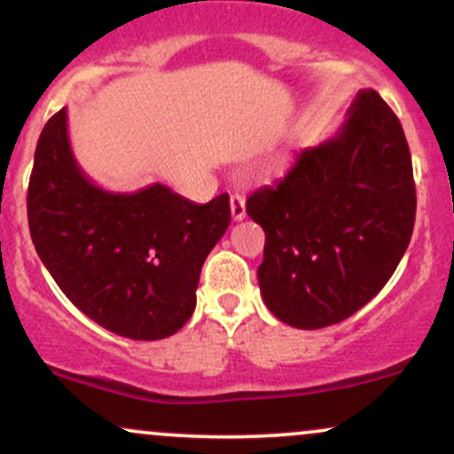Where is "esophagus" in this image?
<instances>
[{"label": "esophagus", "mask_w": 454, "mask_h": 454, "mask_svg": "<svg viewBox=\"0 0 454 454\" xmlns=\"http://www.w3.org/2000/svg\"><path fill=\"white\" fill-rule=\"evenodd\" d=\"M231 213L234 222H241L245 217V198L241 194L231 196Z\"/></svg>", "instance_id": "34e87169"}]
</instances>
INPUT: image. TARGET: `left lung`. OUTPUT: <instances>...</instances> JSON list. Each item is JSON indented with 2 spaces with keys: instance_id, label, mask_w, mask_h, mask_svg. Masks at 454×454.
Returning <instances> with one entry per match:
<instances>
[{
  "instance_id": "obj_1",
  "label": "left lung",
  "mask_w": 454,
  "mask_h": 454,
  "mask_svg": "<svg viewBox=\"0 0 454 454\" xmlns=\"http://www.w3.org/2000/svg\"><path fill=\"white\" fill-rule=\"evenodd\" d=\"M245 209L267 234L258 284L270 314L305 331L350 317L384 288L414 231L416 185L397 114L378 91H358L340 132L301 151Z\"/></svg>"
}]
</instances>
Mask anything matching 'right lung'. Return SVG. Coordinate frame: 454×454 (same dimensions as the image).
Listing matches in <instances>:
<instances>
[{
    "label": "right lung",
    "instance_id": "add662e5",
    "mask_svg": "<svg viewBox=\"0 0 454 454\" xmlns=\"http://www.w3.org/2000/svg\"><path fill=\"white\" fill-rule=\"evenodd\" d=\"M27 217L40 260L82 314L114 335L153 341L194 314L202 264L231 223V198L196 205L161 184L102 190L78 166L61 108L38 138Z\"/></svg>",
    "mask_w": 454,
    "mask_h": 454
}]
</instances>
